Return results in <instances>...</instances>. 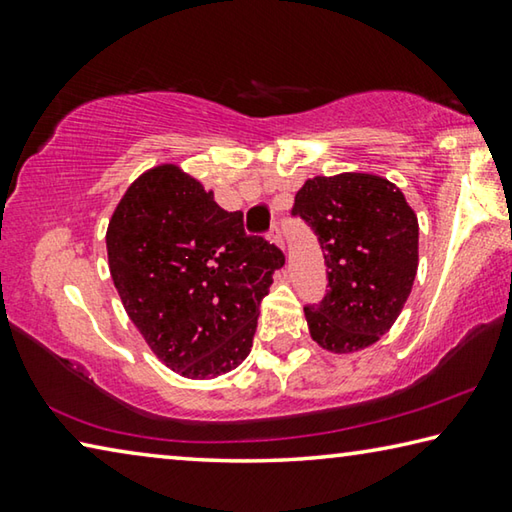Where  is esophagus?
<instances>
[{
	"label": "esophagus",
	"instance_id": "1",
	"mask_svg": "<svg viewBox=\"0 0 512 512\" xmlns=\"http://www.w3.org/2000/svg\"><path fill=\"white\" fill-rule=\"evenodd\" d=\"M268 241L275 244L277 248H284V237H282V230H280V225H277V223L271 225V232H268Z\"/></svg>",
	"mask_w": 512,
	"mask_h": 512
}]
</instances>
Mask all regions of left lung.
I'll list each match as a JSON object with an SVG mask.
<instances>
[{
	"mask_svg": "<svg viewBox=\"0 0 512 512\" xmlns=\"http://www.w3.org/2000/svg\"><path fill=\"white\" fill-rule=\"evenodd\" d=\"M293 214L318 235L329 291L305 307L311 339L334 354L377 343L400 316L418 273V216L402 189L375 173L305 180Z\"/></svg>",
	"mask_w": 512,
	"mask_h": 512,
	"instance_id": "obj_1",
	"label": "left lung"
}]
</instances>
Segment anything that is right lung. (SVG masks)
<instances>
[{
	"mask_svg": "<svg viewBox=\"0 0 512 512\" xmlns=\"http://www.w3.org/2000/svg\"><path fill=\"white\" fill-rule=\"evenodd\" d=\"M106 248L121 305L164 366L214 379L248 357L284 255L246 237L212 189L171 162L144 171L110 216Z\"/></svg>",
	"mask_w": 512,
	"mask_h": 512,
	"instance_id": "obj_1",
	"label": "right lung"
}]
</instances>
